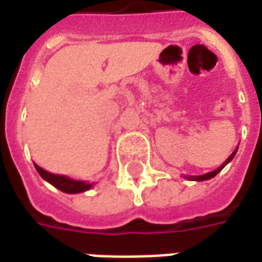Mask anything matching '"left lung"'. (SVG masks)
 Wrapping results in <instances>:
<instances>
[{"mask_svg": "<svg viewBox=\"0 0 262 262\" xmlns=\"http://www.w3.org/2000/svg\"><path fill=\"white\" fill-rule=\"evenodd\" d=\"M237 148H238V147H237ZM237 148H236V150H234V151H233V153L230 154V157L226 160L223 164L220 165L219 168H216V170H214V171H210V172H208V174H205V176H199V177L193 176V177H187V178H188V180H191V181H206V180H210V178H213L214 176H217L220 171L225 168V165L227 164V163H230L231 160H233V157H234V156H236V153H237Z\"/></svg>", "mask_w": 262, "mask_h": 262, "instance_id": "1", "label": "left lung"}]
</instances>
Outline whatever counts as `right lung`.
Returning <instances> with one entry per match:
<instances>
[{"label":"right lung","mask_w":262,"mask_h":262,"mask_svg":"<svg viewBox=\"0 0 262 262\" xmlns=\"http://www.w3.org/2000/svg\"><path fill=\"white\" fill-rule=\"evenodd\" d=\"M35 168L37 170V172L40 174L43 180H46L48 182H50L53 187H56L60 191H63L66 193H80L84 192V191H88L91 189L94 184H86L84 181H75L73 178H69V177L64 176H57V174H52L49 171L43 170L39 165L35 164Z\"/></svg>","instance_id":"add662e5"}]
</instances>
